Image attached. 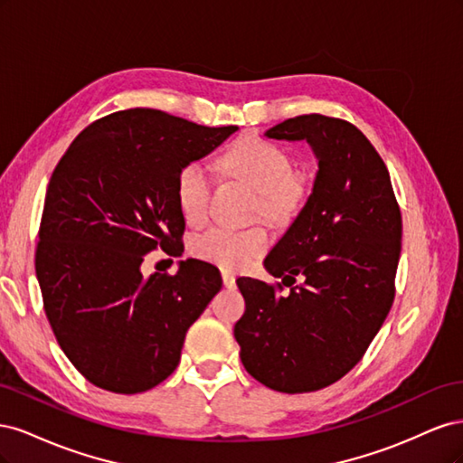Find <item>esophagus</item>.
I'll use <instances>...</instances> for the list:
<instances>
[{
	"mask_svg": "<svg viewBox=\"0 0 463 463\" xmlns=\"http://www.w3.org/2000/svg\"><path fill=\"white\" fill-rule=\"evenodd\" d=\"M222 279H223V286H226V288H233L235 286V276L230 274V272H223Z\"/></svg>",
	"mask_w": 463,
	"mask_h": 463,
	"instance_id": "obj_1",
	"label": "esophagus"
}]
</instances>
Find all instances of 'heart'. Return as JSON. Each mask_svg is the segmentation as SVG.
I'll return each instance as SVG.
<instances>
[{
    "label": "heart",
    "instance_id": "heart-1",
    "mask_svg": "<svg viewBox=\"0 0 463 463\" xmlns=\"http://www.w3.org/2000/svg\"><path fill=\"white\" fill-rule=\"evenodd\" d=\"M222 170L257 193V210L272 223H284L298 213L309 194V177L291 170V156L259 137H241L220 158ZM175 199L181 216L199 226L208 213L210 175L201 162L181 167L175 181ZM269 247V235L260 228L232 232L208 230L193 240V253L223 270L237 272L259 259Z\"/></svg>",
    "mask_w": 463,
    "mask_h": 463
}]
</instances>
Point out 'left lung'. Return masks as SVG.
Segmentation results:
<instances>
[{"instance_id":"left-lung-1","label":"left lung","mask_w":463,"mask_h":463,"mask_svg":"<svg viewBox=\"0 0 463 463\" xmlns=\"http://www.w3.org/2000/svg\"><path fill=\"white\" fill-rule=\"evenodd\" d=\"M307 141L318 162L313 189L264 269L284 297L240 278L245 313L233 335L241 363L276 392H315L352 371L394 301L402 216L390 174L369 138L344 119L309 114L264 133Z\"/></svg>"}]
</instances>
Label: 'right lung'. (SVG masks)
<instances>
[{
	"label": "right lung",
	"instance_id": "obj_1",
	"mask_svg": "<svg viewBox=\"0 0 463 463\" xmlns=\"http://www.w3.org/2000/svg\"><path fill=\"white\" fill-rule=\"evenodd\" d=\"M237 129L125 109L89 125L55 165L36 278L58 344L94 386L137 394L165 381L189 326L220 291L208 262L179 260L177 274L148 278L141 264L158 247L181 255L177 174Z\"/></svg>",
	"mask_w": 463,
	"mask_h": 463
}]
</instances>
